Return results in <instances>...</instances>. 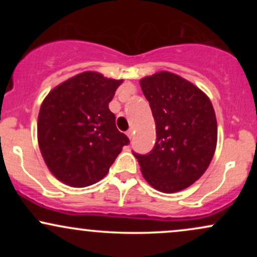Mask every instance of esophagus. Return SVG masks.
<instances>
[{
	"label": "esophagus",
	"instance_id": "1",
	"mask_svg": "<svg viewBox=\"0 0 257 257\" xmlns=\"http://www.w3.org/2000/svg\"><path fill=\"white\" fill-rule=\"evenodd\" d=\"M126 135H128L129 139H132L133 135H134V131H133V129H129V131L126 132Z\"/></svg>",
	"mask_w": 257,
	"mask_h": 257
}]
</instances>
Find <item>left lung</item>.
<instances>
[{
    "instance_id": "left-lung-1",
    "label": "left lung",
    "mask_w": 257,
    "mask_h": 257,
    "mask_svg": "<svg viewBox=\"0 0 257 257\" xmlns=\"http://www.w3.org/2000/svg\"><path fill=\"white\" fill-rule=\"evenodd\" d=\"M156 123V143L147 155L133 152L144 178L156 190H184L204 174L217 141L210 99L175 73L161 71L140 81Z\"/></svg>"
}]
</instances>
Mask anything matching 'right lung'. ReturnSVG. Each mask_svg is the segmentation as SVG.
<instances>
[{"label": "right lung", "mask_w": 257, "mask_h": 257, "mask_svg": "<svg viewBox=\"0 0 257 257\" xmlns=\"http://www.w3.org/2000/svg\"><path fill=\"white\" fill-rule=\"evenodd\" d=\"M123 79L82 72L55 87L41 105L37 138L53 175L72 187L101 180L129 139L108 108Z\"/></svg>", "instance_id": "obj_1"}]
</instances>
